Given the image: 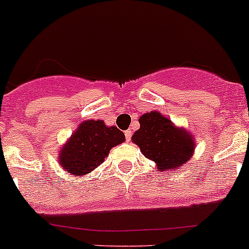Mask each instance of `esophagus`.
I'll return each instance as SVG.
<instances>
[{
	"instance_id": "esophagus-1",
	"label": "esophagus",
	"mask_w": 249,
	"mask_h": 249,
	"mask_svg": "<svg viewBox=\"0 0 249 249\" xmlns=\"http://www.w3.org/2000/svg\"><path fill=\"white\" fill-rule=\"evenodd\" d=\"M124 136H126V140L127 141H131V137H132V131H131V129H127V131L124 132Z\"/></svg>"
}]
</instances>
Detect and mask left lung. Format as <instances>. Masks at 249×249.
<instances>
[{
	"instance_id": "left-lung-1",
	"label": "left lung",
	"mask_w": 249,
	"mask_h": 249,
	"mask_svg": "<svg viewBox=\"0 0 249 249\" xmlns=\"http://www.w3.org/2000/svg\"><path fill=\"white\" fill-rule=\"evenodd\" d=\"M140 124L132 141L143 156L157 164L159 172L179 168L190 159L195 142L185 129L175 127L157 111L141 116Z\"/></svg>"
}]
</instances>
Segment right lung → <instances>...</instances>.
Returning a JSON list of instances; mask_svg holds the SVG:
<instances>
[{"label": "right lung", "mask_w": 249, "mask_h": 249, "mask_svg": "<svg viewBox=\"0 0 249 249\" xmlns=\"http://www.w3.org/2000/svg\"><path fill=\"white\" fill-rule=\"evenodd\" d=\"M124 141L117 127H107L104 121L89 120L79 126L60 150L59 161L65 172L84 175L104 163L111 148Z\"/></svg>", "instance_id": "obj_1"}]
</instances>
